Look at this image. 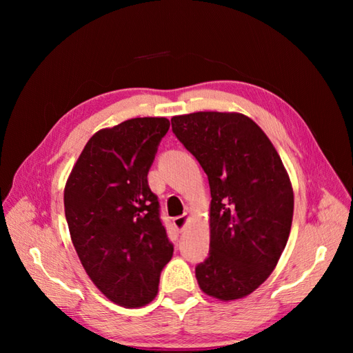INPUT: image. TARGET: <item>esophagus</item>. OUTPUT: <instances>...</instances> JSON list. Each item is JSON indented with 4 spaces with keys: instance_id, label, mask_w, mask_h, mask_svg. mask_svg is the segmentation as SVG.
I'll return each instance as SVG.
<instances>
[{
    "instance_id": "34e87169",
    "label": "esophagus",
    "mask_w": 353,
    "mask_h": 353,
    "mask_svg": "<svg viewBox=\"0 0 353 353\" xmlns=\"http://www.w3.org/2000/svg\"><path fill=\"white\" fill-rule=\"evenodd\" d=\"M188 219H190V215L183 214L181 216H176V219L172 220V224H174V228L177 230H183L186 228V224H188Z\"/></svg>"
}]
</instances>
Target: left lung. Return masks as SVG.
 <instances>
[{"label":"left lung","instance_id":"obj_1","mask_svg":"<svg viewBox=\"0 0 353 353\" xmlns=\"http://www.w3.org/2000/svg\"><path fill=\"white\" fill-rule=\"evenodd\" d=\"M172 132L205 170L211 188V249L196 267L200 290L219 301L249 296L287 245L294 194L272 141L238 112L171 118Z\"/></svg>","mask_w":353,"mask_h":353}]
</instances>
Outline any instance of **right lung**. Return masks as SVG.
<instances>
[{
    "label": "right lung",
    "instance_id": "right-lung-1",
    "mask_svg": "<svg viewBox=\"0 0 353 353\" xmlns=\"http://www.w3.org/2000/svg\"><path fill=\"white\" fill-rule=\"evenodd\" d=\"M167 118L144 117L92 134L63 191L65 216L89 279L110 302L141 308L153 301L172 244L147 182Z\"/></svg>",
    "mask_w": 353,
    "mask_h": 353
}]
</instances>
